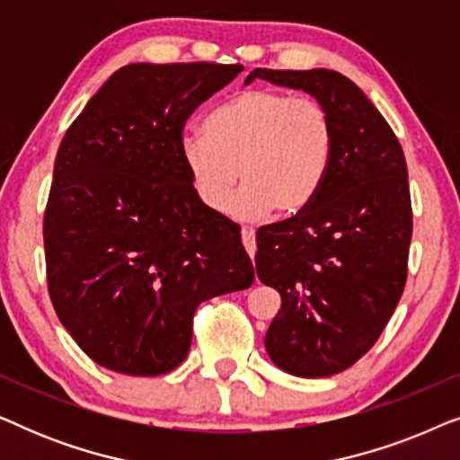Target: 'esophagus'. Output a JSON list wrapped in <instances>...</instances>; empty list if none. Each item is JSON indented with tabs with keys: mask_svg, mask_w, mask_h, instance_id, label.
Here are the masks:
<instances>
[{
	"mask_svg": "<svg viewBox=\"0 0 460 460\" xmlns=\"http://www.w3.org/2000/svg\"><path fill=\"white\" fill-rule=\"evenodd\" d=\"M241 236H243L244 249H247L249 257H251V260H253L255 251H257V244H255V230H253V228H247V226H244V228L241 230Z\"/></svg>",
	"mask_w": 460,
	"mask_h": 460,
	"instance_id": "esophagus-1",
	"label": "esophagus"
}]
</instances>
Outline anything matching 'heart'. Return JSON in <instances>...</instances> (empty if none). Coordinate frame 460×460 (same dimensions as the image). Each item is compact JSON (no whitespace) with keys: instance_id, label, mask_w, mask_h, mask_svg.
Here are the masks:
<instances>
[{"instance_id":"obj_1","label":"heart","mask_w":460,"mask_h":460,"mask_svg":"<svg viewBox=\"0 0 460 460\" xmlns=\"http://www.w3.org/2000/svg\"><path fill=\"white\" fill-rule=\"evenodd\" d=\"M337 129L331 111L314 98L255 87L216 106L203 136L181 140V161L205 209L230 203L236 219H260L305 211L323 190L335 161Z\"/></svg>"}]
</instances>
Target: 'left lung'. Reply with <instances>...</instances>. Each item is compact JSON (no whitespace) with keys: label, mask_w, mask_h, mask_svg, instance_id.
Returning a JSON list of instances; mask_svg holds the SVG:
<instances>
[{"label":"left lung","mask_w":460,"mask_h":460,"mask_svg":"<svg viewBox=\"0 0 460 460\" xmlns=\"http://www.w3.org/2000/svg\"><path fill=\"white\" fill-rule=\"evenodd\" d=\"M253 79L304 90L331 111L335 161L316 200L257 232L255 268L282 304L266 351L288 375L318 379L373 348L406 285L412 236L408 169L398 137L354 81L337 71L255 68Z\"/></svg>","instance_id":"left-lung-1"}]
</instances>
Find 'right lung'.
<instances>
[{
	"label": "right lung",
	"mask_w": 460,
	"mask_h": 460,
	"mask_svg": "<svg viewBox=\"0 0 460 460\" xmlns=\"http://www.w3.org/2000/svg\"><path fill=\"white\" fill-rule=\"evenodd\" d=\"M241 65L121 66L62 137L43 217L48 288L81 349L121 375L180 367L203 301L255 279L241 228L205 209L181 131Z\"/></svg>",
	"instance_id": "add662e5"
}]
</instances>
